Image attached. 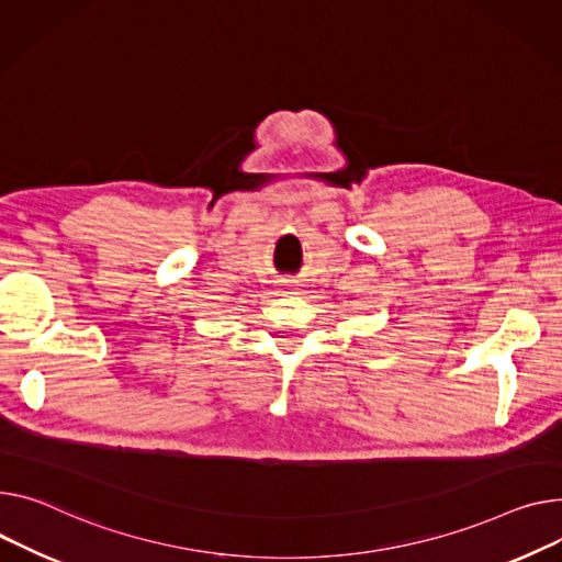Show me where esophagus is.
I'll use <instances>...</instances> for the list:
<instances>
[{"instance_id": "1", "label": "esophagus", "mask_w": 562, "mask_h": 562, "mask_svg": "<svg viewBox=\"0 0 562 562\" xmlns=\"http://www.w3.org/2000/svg\"><path fill=\"white\" fill-rule=\"evenodd\" d=\"M284 289H286V293H297V282L295 280H284Z\"/></svg>"}]
</instances>
